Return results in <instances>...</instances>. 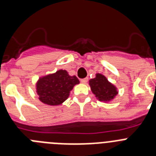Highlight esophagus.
I'll use <instances>...</instances> for the list:
<instances>
[{"label":"esophagus","mask_w":156,"mask_h":156,"mask_svg":"<svg viewBox=\"0 0 156 156\" xmlns=\"http://www.w3.org/2000/svg\"><path fill=\"white\" fill-rule=\"evenodd\" d=\"M88 81V78H83V79H81L80 80V82L82 83H86Z\"/></svg>","instance_id":"34e87169"}]
</instances>
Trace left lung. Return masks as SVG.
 I'll list each match as a JSON object with an SVG mask.
<instances>
[{
	"label": "left lung",
	"instance_id": "obj_1",
	"mask_svg": "<svg viewBox=\"0 0 156 156\" xmlns=\"http://www.w3.org/2000/svg\"><path fill=\"white\" fill-rule=\"evenodd\" d=\"M89 84L92 92L99 101H108L113 99L118 94L115 87L108 82L106 77L101 74H97L95 78L90 80Z\"/></svg>",
	"mask_w": 156,
	"mask_h": 156
}]
</instances>
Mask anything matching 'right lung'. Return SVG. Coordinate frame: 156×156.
<instances>
[{
    "instance_id": "obj_1",
    "label": "right lung",
    "mask_w": 156,
    "mask_h": 156,
    "mask_svg": "<svg viewBox=\"0 0 156 156\" xmlns=\"http://www.w3.org/2000/svg\"><path fill=\"white\" fill-rule=\"evenodd\" d=\"M80 83L76 76H69L66 70L44 76L37 83V93L44 104L58 105L68 98L69 92Z\"/></svg>"
}]
</instances>
